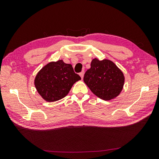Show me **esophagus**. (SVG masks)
<instances>
[{"label":"esophagus","mask_w":159,"mask_h":159,"mask_svg":"<svg viewBox=\"0 0 159 159\" xmlns=\"http://www.w3.org/2000/svg\"><path fill=\"white\" fill-rule=\"evenodd\" d=\"M79 75H80V76L81 77V79H83V76H84V71H82L81 72H80V73L79 74Z\"/></svg>","instance_id":"34e87169"}]
</instances>
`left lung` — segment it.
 Segmentation results:
<instances>
[{"mask_svg":"<svg viewBox=\"0 0 159 159\" xmlns=\"http://www.w3.org/2000/svg\"><path fill=\"white\" fill-rule=\"evenodd\" d=\"M83 80L93 94L104 100H111L121 92L125 82L123 73L109 60L93 59Z\"/></svg>","mask_w":159,"mask_h":159,"instance_id":"left-lung-1","label":"left lung"}]
</instances>
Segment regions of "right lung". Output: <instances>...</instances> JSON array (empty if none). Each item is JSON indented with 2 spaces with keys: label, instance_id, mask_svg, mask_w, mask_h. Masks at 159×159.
Segmentation results:
<instances>
[{
  "label": "right lung",
  "instance_id": "1",
  "mask_svg": "<svg viewBox=\"0 0 159 159\" xmlns=\"http://www.w3.org/2000/svg\"><path fill=\"white\" fill-rule=\"evenodd\" d=\"M80 79L71 64L60 60L51 61L43 67L35 77L34 85L43 99L52 102L68 95L73 85Z\"/></svg>",
  "mask_w": 159,
  "mask_h": 159
}]
</instances>
